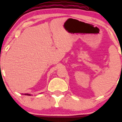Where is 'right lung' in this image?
Here are the masks:
<instances>
[{
  "label": "right lung",
  "instance_id": "right-lung-1",
  "mask_svg": "<svg viewBox=\"0 0 122 122\" xmlns=\"http://www.w3.org/2000/svg\"><path fill=\"white\" fill-rule=\"evenodd\" d=\"M25 95H27V96H31V94H24Z\"/></svg>",
  "mask_w": 122,
  "mask_h": 122
}]
</instances>
